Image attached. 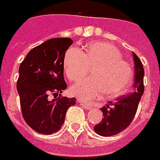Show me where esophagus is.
<instances>
[{"instance_id": "1", "label": "esophagus", "mask_w": 160, "mask_h": 160, "mask_svg": "<svg viewBox=\"0 0 160 160\" xmlns=\"http://www.w3.org/2000/svg\"><path fill=\"white\" fill-rule=\"evenodd\" d=\"M80 105H82L84 108H85V109H87V110H89V109H92V106L90 105H89V104H87V103H85V102H83V101H80Z\"/></svg>"}]
</instances>
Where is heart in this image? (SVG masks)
<instances>
[{"label": "heart", "mask_w": 160, "mask_h": 160, "mask_svg": "<svg viewBox=\"0 0 160 160\" xmlns=\"http://www.w3.org/2000/svg\"><path fill=\"white\" fill-rule=\"evenodd\" d=\"M122 58L120 51L107 42H91L85 53L75 46L68 49L64 57V70L71 81H79L89 73L90 67H95L93 77L71 88L73 95L90 101L104 93L108 97L125 94L133 84L134 70Z\"/></svg>", "instance_id": "b5f03b06"}]
</instances>
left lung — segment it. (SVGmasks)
Returning <instances> with one entry per match:
<instances>
[{"label":"left lung","instance_id":"obj_1","mask_svg":"<svg viewBox=\"0 0 160 160\" xmlns=\"http://www.w3.org/2000/svg\"><path fill=\"white\" fill-rule=\"evenodd\" d=\"M134 61V82L132 92L109 101L101 109L102 119L100 124L94 127L95 131L101 136H113L125 129L133 121L138 105L144 94V70L141 60L133 53Z\"/></svg>","mask_w":160,"mask_h":160}]
</instances>
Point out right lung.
I'll return each mask as SVG.
<instances>
[{"label":"right lung","mask_w":160,"mask_h":160,"mask_svg":"<svg viewBox=\"0 0 160 160\" xmlns=\"http://www.w3.org/2000/svg\"><path fill=\"white\" fill-rule=\"evenodd\" d=\"M73 44L71 39L54 38L34 47L19 67L16 83L21 114L25 121L37 133L51 134L60 130L68 108L75 98L60 96L66 89L64 57ZM59 96L52 101L48 96Z\"/></svg>","instance_id":"1"}]
</instances>
